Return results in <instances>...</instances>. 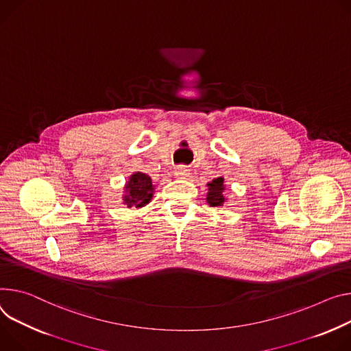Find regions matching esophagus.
I'll list each match as a JSON object with an SVG mask.
<instances>
[{"mask_svg": "<svg viewBox=\"0 0 351 351\" xmlns=\"http://www.w3.org/2000/svg\"><path fill=\"white\" fill-rule=\"evenodd\" d=\"M175 175L178 178H187L190 175V169L187 167H184V165H178L175 168Z\"/></svg>", "mask_w": 351, "mask_h": 351, "instance_id": "34e87169", "label": "esophagus"}]
</instances>
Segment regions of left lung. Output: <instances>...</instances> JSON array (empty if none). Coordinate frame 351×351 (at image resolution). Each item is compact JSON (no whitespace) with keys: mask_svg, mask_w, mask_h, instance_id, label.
Returning a JSON list of instances; mask_svg holds the SVG:
<instances>
[{"mask_svg":"<svg viewBox=\"0 0 351 351\" xmlns=\"http://www.w3.org/2000/svg\"><path fill=\"white\" fill-rule=\"evenodd\" d=\"M222 190H224V179L222 178H217L211 183H208L207 202L211 207H219L224 204L226 197L224 193H222Z\"/></svg>","mask_w":351,"mask_h":351,"instance_id":"obj_1","label":"left lung"}]
</instances>
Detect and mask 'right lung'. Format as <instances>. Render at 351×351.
I'll return each mask as SVG.
<instances>
[{"instance_id":"obj_1","label":"right lung","mask_w":351,"mask_h":351,"mask_svg":"<svg viewBox=\"0 0 351 351\" xmlns=\"http://www.w3.org/2000/svg\"><path fill=\"white\" fill-rule=\"evenodd\" d=\"M129 195L124 196V203L132 207H143L144 204L149 203L152 197V180L148 175L137 172L132 175L130 182L125 186Z\"/></svg>"}]
</instances>
